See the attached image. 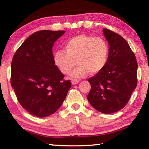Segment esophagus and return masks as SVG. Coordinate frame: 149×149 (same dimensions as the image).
I'll list each match as a JSON object with an SVG mask.
<instances>
[{
    "mask_svg": "<svg viewBox=\"0 0 149 149\" xmlns=\"http://www.w3.org/2000/svg\"><path fill=\"white\" fill-rule=\"evenodd\" d=\"M71 82H72V85H75V84H78V83L79 82V79H72Z\"/></svg>",
    "mask_w": 149,
    "mask_h": 149,
    "instance_id": "obj_1",
    "label": "esophagus"
}]
</instances>
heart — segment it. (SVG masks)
Returning a JSON list of instances; mask_svg holds the SVG:
<instances>
[{"instance_id":"heart-1","label":"heart","mask_w":149,"mask_h":149,"mask_svg":"<svg viewBox=\"0 0 149 149\" xmlns=\"http://www.w3.org/2000/svg\"><path fill=\"white\" fill-rule=\"evenodd\" d=\"M64 51L57 50L54 54V61L63 74L72 72L74 77H83L88 72L96 74L104 68L108 54L107 44L100 37L87 35H78L65 42Z\"/></svg>"}]
</instances>
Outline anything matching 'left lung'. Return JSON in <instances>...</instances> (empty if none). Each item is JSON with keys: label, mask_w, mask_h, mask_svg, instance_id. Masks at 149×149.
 I'll use <instances>...</instances> for the list:
<instances>
[{"label": "left lung", "mask_w": 149, "mask_h": 149, "mask_svg": "<svg viewBox=\"0 0 149 149\" xmlns=\"http://www.w3.org/2000/svg\"><path fill=\"white\" fill-rule=\"evenodd\" d=\"M109 45L108 60L101 71L90 77L87 98L92 107L104 114L116 112L127 104L137 85V62L124 38L103 29Z\"/></svg>", "instance_id": "obj_1"}]
</instances>
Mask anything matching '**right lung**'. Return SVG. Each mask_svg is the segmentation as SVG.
<instances>
[{
    "mask_svg": "<svg viewBox=\"0 0 149 149\" xmlns=\"http://www.w3.org/2000/svg\"><path fill=\"white\" fill-rule=\"evenodd\" d=\"M65 31L41 30L22 44L12 58L10 83L25 110L44 118L56 112L72 86L55 65L52 47Z\"/></svg>",
    "mask_w": 149,
    "mask_h": 149,
    "instance_id": "add662e5",
    "label": "right lung"
}]
</instances>
